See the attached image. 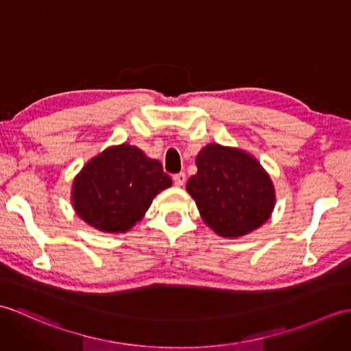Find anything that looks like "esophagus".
<instances>
[{
    "mask_svg": "<svg viewBox=\"0 0 351 351\" xmlns=\"http://www.w3.org/2000/svg\"><path fill=\"white\" fill-rule=\"evenodd\" d=\"M173 182L176 186H182L185 182V173H175L173 175Z\"/></svg>",
    "mask_w": 351,
    "mask_h": 351,
    "instance_id": "esophagus-1",
    "label": "esophagus"
}]
</instances>
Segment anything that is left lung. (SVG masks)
<instances>
[{
  "mask_svg": "<svg viewBox=\"0 0 351 351\" xmlns=\"http://www.w3.org/2000/svg\"><path fill=\"white\" fill-rule=\"evenodd\" d=\"M197 173L186 182L203 221L223 238H239L271 217V178L248 152L209 143L195 157Z\"/></svg>",
  "mask_w": 351,
  "mask_h": 351,
  "instance_id": "8db88e82",
  "label": "left lung"
}]
</instances>
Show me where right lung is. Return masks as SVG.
<instances>
[{"label":"right lung","instance_id":"right-lung-1","mask_svg":"<svg viewBox=\"0 0 351 351\" xmlns=\"http://www.w3.org/2000/svg\"><path fill=\"white\" fill-rule=\"evenodd\" d=\"M172 185L161 162L128 143L89 160L73 181L76 214L94 229L124 233L141 221L156 195Z\"/></svg>","mask_w":351,"mask_h":351}]
</instances>
